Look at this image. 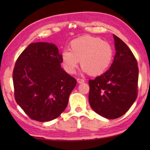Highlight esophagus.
Instances as JSON below:
<instances>
[{
  "mask_svg": "<svg viewBox=\"0 0 150 150\" xmlns=\"http://www.w3.org/2000/svg\"><path fill=\"white\" fill-rule=\"evenodd\" d=\"M77 82H78L79 83H84V82H85V80H84V79H79V78H78L77 79Z\"/></svg>",
  "mask_w": 150,
  "mask_h": 150,
  "instance_id": "34e87169",
  "label": "esophagus"
}]
</instances>
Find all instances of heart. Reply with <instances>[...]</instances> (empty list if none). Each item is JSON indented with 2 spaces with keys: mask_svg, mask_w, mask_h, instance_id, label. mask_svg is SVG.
I'll return each instance as SVG.
<instances>
[{
  "mask_svg": "<svg viewBox=\"0 0 150 150\" xmlns=\"http://www.w3.org/2000/svg\"><path fill=\"white\" fill-rule=\"evenodd\" d=\"M69 50L62 53V65L66 72L73 74L79 61L82 71L92 76L103 74L113 58V50L109 43L99 38L84 35L72 40Z\"/></svg>",
  "mask_w": 150,
  "mask_h": 150,
  "instance_id": "b5f03b06",
  "label": "heart"
}]
</instances>
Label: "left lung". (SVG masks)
Instances as JSON below:
<instances>
[{
	"label": "left lung",
	"instance_id": "8db88e82",
	"mask_svg": "<svg viewBox=\"0 0 150 150\" xmlns=\"http://www.w3.org/2000/svg\"><path fill=\"white\" fill-rule=\"evenodd\" d=\"M113 36L116 54L110 67L103 75L88 81L91 108L108 119L124 115L138 96V63L128 45L115 34Z\"/></svg>",
	"mask_w": 150,
	"mask_h": 150
}]
</instances>
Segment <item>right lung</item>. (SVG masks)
Returning <instances> with one entry per match:
<instances>
[{
    "instance_id": "1",
    "label": "right lung",
    "mask_w": 150,
    "mask_h": 150,
    "mask_svg": "<svg viewBox=\"0 0 150 150\" xmlns=\"http://www.w3.org/2000/svg\"><path fill=\"white\" fill-rule=\"evenodd\" d=\"M61 55L54 44L32 43L15 63V100L32 120H52L67 107L77 81L61 67Z\"/></svg>"
}]
</instances>
